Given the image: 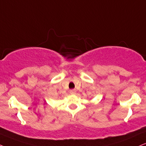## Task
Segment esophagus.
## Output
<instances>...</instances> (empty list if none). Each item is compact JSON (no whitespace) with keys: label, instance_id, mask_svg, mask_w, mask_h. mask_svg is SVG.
<instances>
[{"label":"esophagus","instance_id":"esophagus-1","mask_svg":"<svg viewBox=\"0 0 146 146\" xmlns=\"http://www.w3.org/2000/svg\"><path fill=\"white\" fill-rule=\"evenodd\" d=\"M70 94H72V95L76 94V89H71V90H70Z\"/></svg>","mask_w":146,"mask_h":146}]
</instances>
